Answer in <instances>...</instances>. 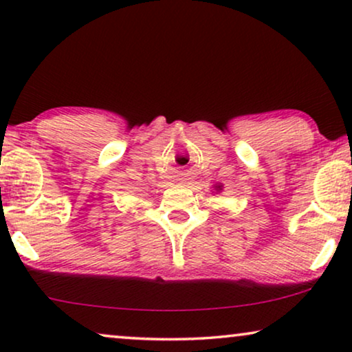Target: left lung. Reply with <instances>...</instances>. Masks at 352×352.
<instances>
[{
	"mask_svg": "<svg viewBox=\"0 0 352 352\" xmlns=\"http://www.w3.org/2000/svg\"><path fill=\"white\" fill-rule=\"evenodd\" d=\"M214 189H216V190H221V189H223V186H216Z\"/></svg>",
	"mask_w": 352,
	"mask_h": 352,
	"instance_id": "left-lung-1",
	"label": "left lung"
}]
</instances>
